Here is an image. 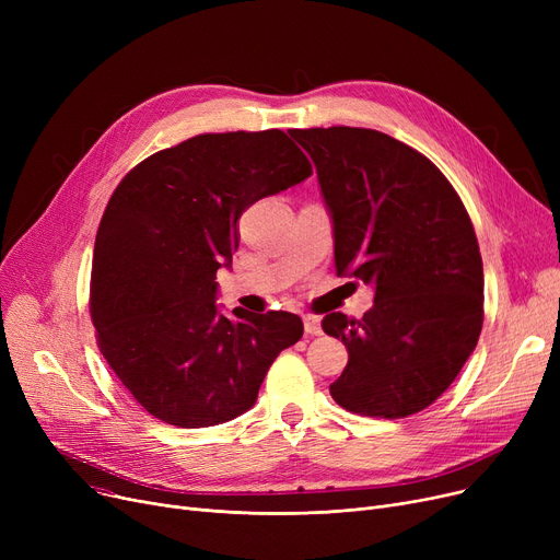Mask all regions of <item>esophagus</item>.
<instances>
[{
	"instance_id": "esophagus-1",
	"label": "esophagus",
	"mask_w": 560,
	"mask_h": 560,
	"mask_svg": "<svg viewBox=\"0 0 560 560\" xmlns=\"http://www.w3.org/2000/svg\"><path fill=\"white\" fill-rule=\"evenodd\" d=\"M304 331L311 336L322 334V319L317 315H304Z\"/></svg>"
}]
</instances>
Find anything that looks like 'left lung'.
Masks as SVG:
<instances>
[{"label":"left lung","instance_id":"1","mask_svg":"<svg viewBox=\"0 0 560 560\" xmlns=\"http://www.w3.org/2000/svg\"><path fill=\"white\" fill-rule=\"evenodd\" d=\"M288 133L315 163L338 275L374 288L363 319H322L349 354L331 397L359 416H413L452 386L481 334L475 226L445 174L413 147L359 127Z\"/></svg>","mask_w":560,"mask_h":560}]
</instances>
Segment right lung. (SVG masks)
<instances>
[{
	"mask_svg": "<svg viewBox=\"0 0 560 560\" xmlns=\"http://www.w3.org/2000/svg\"><path fill=\"white\" fill-rule=\"evenodd\" d=\"M313 174L283 131L201 133L136 165L100 222L91 317L110 370L147 413L182 429L229 422L295 345V313L218 306L215 275L254 201Z\"/></svg>",
	"mask_w": 560,
	"mask_h": 560,
	"instance_id": "1",
	"label": "right lung"
}]
</instances>
